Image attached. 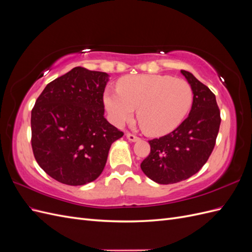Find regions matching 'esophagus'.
<instances>
[{
  "instance_id": "1",
  "label": "esophagus",
  "mask_w": 252,
  "mask_h": 252,
  "mask_svg": "<svg viewBox=\"0 0 252 252\" xmlns=\"http://www.w3.org/2000/svg\"><path fill=\"white\" fill-rule=\"evenodd\" d=\"M126 138L128 139V141H130V142H136L140 140L139 136H136V135H134L132 133H129V132L126 134Z\"/></svg>"
}]
</instances>
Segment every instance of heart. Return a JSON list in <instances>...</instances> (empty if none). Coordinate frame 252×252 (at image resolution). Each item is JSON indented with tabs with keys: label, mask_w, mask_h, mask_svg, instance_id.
Instances as JSON below:
<instances>
[{
	"label": "heart",
	"mask_w": 252,
	"mask_h": 252,
	"mask_svg": "<svg viewBox=\"0 0 252 252\" xmlns=\"http://www.w3.org/2000/svg\"><path fill=\"white\" fill-rule=\"evenodd\" d=\"M193 93L185 80L170 75L139 74L121 79L118 90L104 94V105L114 125L131 121L135 108L145 132L163 135L174 130L191 108Z\"/></svg>",
	"instance_id": "b5f03b06"
}]
</instances>
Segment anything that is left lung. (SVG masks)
I'll use <instances>...</instances> for the list:
<instances>
[{
	"label": "left lung",
	"mask_w": 252,
	"mask_h": 252,
	"mask_svg": "<svg viewBox=\"0 0 252 252\" xmlns=\"http://www.w3.org/2000/svg\"><path fill=\"white\" fill-rule=\"evenodd\" d=\"M193 93L191 110L174 130L150 140V154L141 164L147 177L158 184H173L192 177L215 148L220 117L216 95L192 73L181 70Z\"/></svg>",
	"instance_id": "1"
}]
</instances>
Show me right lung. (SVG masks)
<instances>
[{"label": "right lung", "mask_w": 252, "mask_h": 252, "mask_svg": "<svg viewBox=\"0 0 252 252\" xmlns=\"http://www.w3.org/2000/svg\"><path fill=\"white\" fill-rule=\"evenodd\" d=\"M106 72L74 67L50 82L32 110V146L52 179L81 186L100 177L123 132L104 118Z\"/></svg>", "instance_id": "add662e5"}]
</instances>
